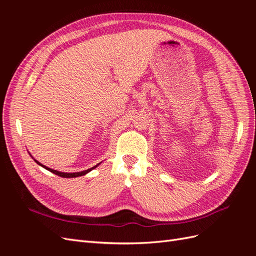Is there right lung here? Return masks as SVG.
Here are the masks:
<instances>
[{"instance_id": "obj_1", "label": "right lung", "mask_w": 256, "mask_h": 256, "mask_svg": "<svg viewBox=\"0 0 256 256\" xmlns=\"http://www.w3.org/2000/svg\"><path fill=\"white\" fill-rule=\"evenodd\" d=\"M35 162H37L38 164L42 166V168H44L46 170H48V171L52 172L53 174H56V175L60 176V177H65V178H72V177H78V176L85 175L86 173L90 172L92 170H94L97 166H99V164H97V166H92V168H88V170H85V171H82V172H78V173H63V172H58V171H56V170H53V168H50L44 166H42V164H40V162H38V161H36V160H35Z\"/></svg>"}]
</instances>
